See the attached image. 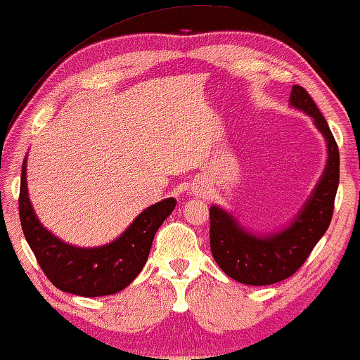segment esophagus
<instances>
[{"label":"esophagus","mask_w":360,"mask_h":360,"mask_svg":"<svg viewBox=\"0 0 360 360\" xmlns=\"http://www.w3.org/2000/svg\"><path fill=\"white\" fill-rule=\"evenodd\" d=\"M194 192H197V194H199V195H202V194H205V192H204V189H194Z\"/></svg>","instance_id":"obj_1"}]
</instances>
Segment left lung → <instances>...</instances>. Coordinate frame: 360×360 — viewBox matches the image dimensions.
Returning a JSON list of instances; mask_svg holds the SVG:
<instances>
[{
	"mask_svg": "<svg viewBox=\"0 0 360 360\" xmlns=\"http://www.w3.org/2000/svg\"><path fill=\"white\" fill-rule=\"evenodd\" d=\"M290 108L310 115L326 141V165L305 204L282 229L252 233L229 210L210 207V250L220 269L246 285H271L290 277L330 226L339 184V150L328 122L310 94L293 86Z\"/></svg>",
	"mask_w": 360,
	"mask_h": 360,
	"instance_id": "1",
	"label": "left lung"
}]
</instances>
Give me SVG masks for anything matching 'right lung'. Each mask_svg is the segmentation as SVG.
I'll return each instance as SVG.
<instances>
[{"instance_id": "obj_1", "label": "right lung", "mask_w": 360, "mask_h": 360, "mask_svg": "<svg viewBox=\"0 0 360 360\" xmlns=\"http://www.w3.org/2000/svg\"><path fill=\"white\" fill-rule=\"evenodd\" d=\"M176 207L174 197L146 207L115 240L81 248L60 240L35 215L27 191V156L22 163L19 219L39 266L55 287L79 297L112 295L130 285L148 259L161 224Z\"/></svg>"}]
</instances>
